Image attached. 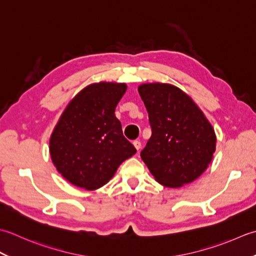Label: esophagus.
<instances>
[{
  "instance_id": "esophagus-1",
  "label": "esophagus",
  "mask_w": 256,
  "mask_h": 256,
  "mask_svg": "<svg viewBox=\"0 0 256 256\" xmlns=\"http://www.w3.org/2000/svg\"><path fill=\"white\" fill-rule=\"evenodd\" d=\"M132 144H134V148L137 149V150H139L140 148H142V142H140L139 140H134V142Z\"/></svg>"
}]
</instances>
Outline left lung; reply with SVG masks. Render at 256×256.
<instances>
[{"instance_id":"1","label":"left lung","mask_w":256,"mask_h":256,"mask_svg":"<svg viewBox=\"0 0 256 256\" xmlns=\"http://www.w3.org/2000/svg\"><path fill=\"white\" fill-rule=\"evenodd\" d=\"M138 92L151 127L140 156L151 174L170 188L199 178L211 162L216 142L204 114L176 86L144 84Z\"/></svg>"}]
</instances>
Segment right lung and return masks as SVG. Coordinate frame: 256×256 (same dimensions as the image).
<instances>
[{"label":"right lung","mask_w":256,"mask_h":256,"mask_svg":"<svg viewBox=\"0 0 256 256\" xmlns=\"http://www.w3.org/2000/svg\"><path fill=\"white\" fill-rule=\"evenodd\" d=\"M127 86L98 82L78 92L62 112L50 140L60 174L76 186L95 190L106 184L122 161L137 150L124 137L114 116Z\"/></svg>","instance_id":"obj_1"}]
</instances>
